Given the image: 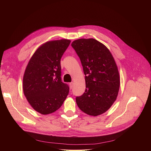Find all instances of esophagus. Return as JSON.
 Listing matches in <instances>:
<instances>
[{
    "instance_id": "34e87169",
    "label": "esophagus",
    "mask_w": 151,
    "mask_h": 151,
    "mask_svg": "<svg viewBox=\"0 0 151 151\" xmlns=\"http://www.w3.org/2000/svg\"><path fill=\"white\" fill-rule=\"evenodd\" d=\"M69 85H70V88L71 89V88H73V82L70 83H69Z\"/></svg>"
}]
</instances>
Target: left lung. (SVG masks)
Instances as JSON below:
<instances>
[{"label": "left lung", "instance_id": "left-lung-1", "mask_svg": "<svg viewBox=\"0 0 151 151\" xmlns=\"http://www.w3.org/2000/svg\"><path fill=\"white\" fill-rule=\"evenodd\" d=\"M71 46L80 59L86 76L85 92L76 97V103L87 114L100 115L117 98L120 87L117 65L108 48L95 39H79Z\"/></svg>", "mask_w": 151, "mask_h": 151}]
</instances>
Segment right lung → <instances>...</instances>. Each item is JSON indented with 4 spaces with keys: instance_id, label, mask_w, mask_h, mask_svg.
<instances>
[{
    "instance_id": "right-lung-1",
    "label": "right lung",
    "mask_w": 151,
    "mask_h": 151,
    "mask_svg": "<svg viewBox=\"0 0 151 151\" xmlns=\"http://www.w3.org/2000/svg\"><path fill=\"white\" fill-rule=\"evenodd\" d=\"M70 41H49L34 53L23 77V91L34 110L48 114L61 107L68 94L69 86L61 78L60 60Z\"/></svg>"
}]
</instances>
